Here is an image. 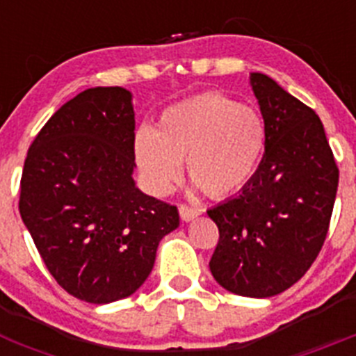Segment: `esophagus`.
<instances>
[{"label":"esophagus","instance_id":"esophagus-1","mask_svg":"<svg viewBox=\"0 0 356 356\" xmlns=\"http://www.w3.org/2000/svg\"><path fill=\"white\" fill-rule=\"evenodd\" d=\"M178 212H180L181 221H185V222L193 221V219H196V217L200 216V210L193 209V207H187V205L178 207Z\"/></svg>","mask_w":356,"mask_h":356}]
</instances>
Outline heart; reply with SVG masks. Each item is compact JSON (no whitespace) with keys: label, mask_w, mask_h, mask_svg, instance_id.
Segmentation results:
<instances>
[{"label":"heart","mask_w":356,"mask_h":356,"mask_svg":"<svg viewBox=\"0 0 356 356\" xmlns=\"http://www.w3.org/2000/svg\"><path fill=\"white\" fill-rule=\"evenodd\" d=\"M266 149V124L254 108L209 92L168 106L155 130L134 135V159L151 193H169L185 160L188 176L210 197L246 187Z\"/></svg>","instance_id":"heart-1"}]
</instances>
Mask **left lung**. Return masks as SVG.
<instances>
[{
    "mask_svg": "<svg viewBox=\"0 0 356 356\" xmlns=\"http://www.w3.org/2000/svg\"><path fill=\"white\" fill-rule=\"evenodd\" d=\"M250 83L266 124V153L237 196L207 210L219 228L210 271L234 294L271 298L319 254L339 169L312 108L262 72H251Z\"/></svg>",
    "mask_w": 356,
    "mask_h": 356,
    "instance_id": "8db88e82",
    "label": "left lung"
}]
</instances>
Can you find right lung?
I'll use <instances>...</instances> for the list:
<instances>
[{"mask_svg":"<svg viewBox=\"0 0 356 356\" xmlns=\"http://www.w3.org/2000/svg\"><path fill=\"white\" fill-rule=\"evenodd\" d=\"M134 135L130 90L94 87L56 110L24 160L21 219L53 278L87 303L134 294L180 226L176 207L135 185Z\"/></svg>","mask_w":356,"mask_h":356,"instance_id":"obj_1","label":"right lung"}]
</instances>
